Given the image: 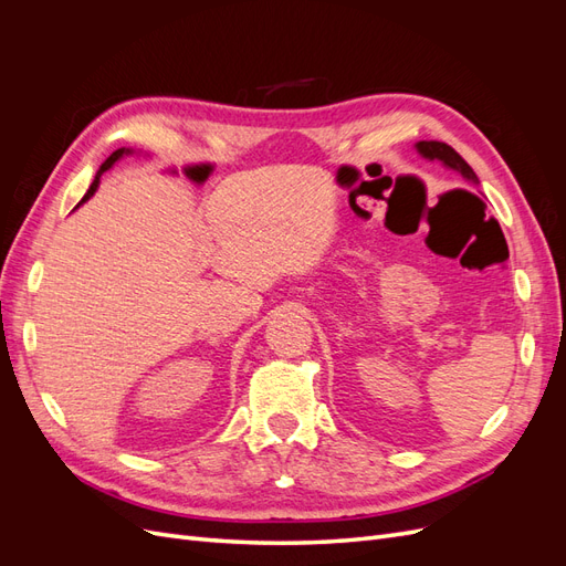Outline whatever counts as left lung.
<instances>
[{"mask_svg":"<svg viewBox=\"0 0 566 566\" xmlns=\"http://www.w3.org/2000/svg\"><path fill=\"white\" fill-rule=\"evenodd\" d=\"M418 150L422 153L424 158H430V160H441L443 165L447 167H451V169H458V172L465 177V179H470V181H479L476 179V175L472 172V167L460 158V153H455L449 144H441V142H418Z\"/></svg>","mask_w":566,"mask_h":566,"instance_id":"1","label":"left lung"}]
</instances>
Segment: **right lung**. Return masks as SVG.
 Instances as JSON below:
<instances>
[{
    "label": "right lung",
    "instance_id": "right-lung-1",
    "mask_svg": "<svg viewBox=\"0 0 566 566\" xmlns=\"http://www.w3.org/2000/svg\"><path fill=\"white\" fill-rule=\"evenodd\" d=\"M123 153H125V148H117L115 153H111V158L104 163V165H101L98 167V172H96V179H94V184L90 186V191H87V196H84L82 200H87L90 196H94V191H96V186H98V179H101V175H104L106 172V169H111L113 167V163L117 160V158H123Z\"/></svg>",
    "mask_w": 566,
    "mask_h": 566
}]
</instances>
